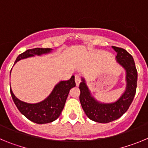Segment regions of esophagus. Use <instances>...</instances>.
I'll return each mask as SVG.
<instances>
[{"mask_svg": "<svg viewBox=\"0 0 148 148\" xmlns=\"http://www.w3.org/2000/svg\"><path fill=\"white\" fill-rule=\"evenodd\" d=\"M75 84H76V86L79 85V84H80V82H81V79H80V77H79V75H75Z\"/></svg>", "mask_w": 148, "mask_h": 148, "instance_id": "34e87169", "label": "esophagus"}]
</instances>
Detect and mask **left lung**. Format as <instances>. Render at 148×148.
Masks as SVG:
<instances>
[{
	"mask_svg": "<svg viewBox=\"0 0 148 148\" xmlns=\"http://www.w3.org/2000/svg\"><path fill=\"white\" fill-rule=\"evenodd\" d=\"M112 48L117 53L116 61L126 72V88L119 99L112 103L100 102L92 96L83 77L79 85V99L84 113L90 119L99 123H109L120 118L131 104L136 90L138 74L133 58L122 48Z\"/></svg>",
	"mask_w": 148,
	"mask_h": 148,
	"instance_id": "obj_1",
	"label": "left lung"
}]
</instances>
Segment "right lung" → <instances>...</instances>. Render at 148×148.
<instances>
[{"label":"right lung","instance_id":"obj_1","mask_svg":"<svg viewBox=\"0 0 148 148\" xmlns=\"http://www.w3.org/2000/svg\"><path fill=\"white\" fill-rule=\"evenodd\" d=\"M52 50L53 49L50 48H35L28 49L17 57L14 65L21 59H25L35 56H39L48 54L50 53ZM75 86V76L73 75L69 80L61 81L58 82L48 97L42 101L35 104H30L19 100L14 95L11 88L10 92L13 101L21 113L30 121L42 125L53 122L59 117L61 111L64 109L70 89Z\"/></svg>","mask_w":148,"mask_h":148}]
</instances>
